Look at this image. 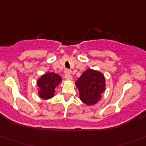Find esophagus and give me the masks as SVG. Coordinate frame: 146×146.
<instances>
[{
  "mask_svg": "<svg viewBox=\"0 0 146 146\" xmlns=\"http://www.w3.org/2000/svg\"><path fill=\"white\" fill-rule=\"evenodd\" d=\"M71 70H69V69H66L65 70V78L68 80L72 79V76H71Z\"/></svg>",
  "mask_w": 146,
  "mask_h": 146,
  "instance_id": "esophagus-1",
  "label": "esophagus"
}]
</instances>
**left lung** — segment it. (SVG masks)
<instances>
[{"mask_svg":"<svg viewBox=\"0 0 146 146\" xmlns=\"http://www.w3.org/2000/svg\"><path fill=\"white\" fill-rule=\"evenodd\" d=\"M76 85L81 100L87 105H92L98 102L105 90V78L100 72L87 69L77 79Z\"/></svg>","mask_w":146,"mask_h":146,"instance_id":"obj_1","label":"left lung"}]
</instances>
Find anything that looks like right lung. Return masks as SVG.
Returning <instances> with one entry per match:
<instances>
[{
    "mask_svg": "<svg viewBox=\"0 0 146 146\" xmlns=\"http://www.w3.org/2000/svg\"><path fill=\"white\" fill-rule=\"evenodd\" d=\"M62 81L60 76L54 73H47L38 79L39 95L44 99H50L54 94V88Z\"/></svg>",
    "mask_w": 146,
    "mask_h": 146,
    "instance_id": "1",
    "label": "right lung"
}]
</instances>
